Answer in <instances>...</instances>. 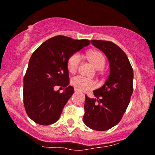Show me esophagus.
I'll return each instance as SVG.
<instances>
[{
  "instance_id": "obj_1",
  "label": "esophagus",
  "mask_w": 155,
  "mask_h": 155,
  "mask_svg": "<svg viewBox=\"0 0 155 155\" xmlns=\"http://www.w3.org/2000/svg\"><path fill=\"white\" fill-rule=\"evenodd\" d=\"M78 91H78L77 89H76V88H75V93H77Z\"/></svg>"
}]
</instances>
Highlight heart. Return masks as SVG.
Wrapping results in <instances>:
<instances>
[{
    "mask_svg": "<svg viewBox=\"0 0 155 155\" xmlns=\"http://www.w3.org/2000/svg\"><path fill=\"white\" fill-rule=\"evenodd\" d=\"M87 58L97 69L102 70L105 68L106 60L102 53L98 51H90L87 53ZM82 61V56L79 53H74L68 60V68L69 71L75 73L79 69ZM71 84L79 91L93 90L97 87V83L94 79L82 76H76L71 79Z\"/></svg>",
    "mask_w": 155,
    "mask_h": 155,
    "instance_id": "heart-1",
    "label": "heart"
}]
</instances>
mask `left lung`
<instances>
[{"label": "left lung", "mask_w": 155, "mask_h": 155, "mask_svg": "<svg viewBox=\"0 0 155 155\" xmlns=\"http://www.w3.org/2000/svg\"><path fill=\"white\" fill-rule=\"evenodd\" d=\"M91 43L108 58L110 74L105 84L94 91L95 98L85 95L83 121L96 131H106L120 123L132 95L134 73L126 54L108 41L92 40Z\"/></svg>", "instance_id": "left-lung-1"}]
</instances>
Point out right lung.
I'll return each instance as SVG.
<instances>
[{
  "instance_id": "add662e5",
  "label": "right lung",
  "mask_w": 155,
  "mask_h": 155,
  "mask_svg": "<svg viewBox=\"0 0 155 155\" xmlns=\"http://www.w3.org/2000/svg\"><path fill=\"white\" fill-rule=\"evenodd\" d=\"M86 39L74 40L57 35L44 42L30 57L24 77V105L27 115L39 125L56 123L64 105L74 93L69 84L68 60L87 46ZM65 87L64 92L54 91Z\"/></svg>"
}]
</instances>
